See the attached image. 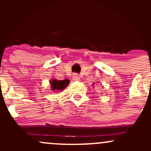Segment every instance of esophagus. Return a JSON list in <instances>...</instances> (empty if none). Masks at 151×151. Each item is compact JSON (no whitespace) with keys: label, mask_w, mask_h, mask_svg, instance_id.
Listing matches in <instances>:
<instances>
[{"label":"esophagus","mask_w":151,"mask_h":151,"mask_svg":"<svg viewBox=\"0 0 151 151\" xmlns=\"http://www.w3.org/2000/svg\"><path fill=\"white\" fill-rule=\"evenodd\" d=\"M72 80H74V81H79V80H80V76H79L78 74H73Z\"/></svg>","instance_id":"obj_1"}]
</instances>
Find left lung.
<instances>
[{"label": "left lung", "instance_id": "1", "mask_svg": "<svg viewBox=\"0 0 151 151\" xmlns=\"http://www.w3.org/2000/svg\"><path fill=\"white\" fill-rule=\"evenodd\" d=\"M93 85H94V83H93ZM103 87V86H102Z\"/></svg>", "mask_w": 151, "mask_h": 151}]
</instances>
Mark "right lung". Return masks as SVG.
Masks as SVG:
<instances>
[{"label":"right lung","instance_id":"add662e5","mask_svg":"<svg viewBox=\"0 0 151 151\" xmlns=\"http://www.w3.org/2000/svg\"><path fill=\"white\" fill-rule=\"evenodd\" d=\"M70 81L68 79L64 80H58L56 79H52L50 80V84L51 85V90L54 92L62 91L68 86Z\"/></svg>","mask_w":151,"mask_h":151}]
</instances>
